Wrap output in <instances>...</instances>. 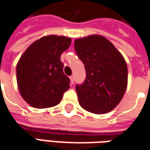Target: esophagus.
I'll return each mask as SVG.
<instances>
[{
    "label": "esophagus",
    "mask_w": 150,
    "mask_h": 150,
    "mask_svg": "<svg viewBox=\"0 0 150 150\" xmlns=\"http://www.w3.org/2000/svg\"><path fill=\"white\" fill-rule=\"evenodd\" d=\"M70 83L73 85V84H74V82H75V77H74L73 75H71V76L70 77Z\"/></svg>",
    "instance_id": "34e87169"
}]
</instances>
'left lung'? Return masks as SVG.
Listing matches in <instances>:
<instances>
[{"instance_id":"left-lung-1","label":"left lung","mask_w":150,"mask_h":150,"mask_svg":"<svg viewBox=\"0 0 150 150\" xmlns=\"http://www.w3.org/2000/svg\"><path fill=\"white\" fill-rule=\"evenodd\" d=\"M74 45L86 72L84 82L75 86L80 106L97 115L110 112L126 90L125 60L114 45L100 35L75 40Z\"/></svg>"}]
</instances>
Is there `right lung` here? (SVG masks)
Wrapping results in <instances>:
<instances>
[{
  "label": "right lung",
  "mask_w": 150,
  "mask_h": 150,
  "mask_svg": "<svg viewBox=\"0 0 150 150\" xmlns=\"http://www.w3.org/2000/svg\"><path fill=\"white\" fill-rule=\"evenodd\" d=\"M70 44L71 39L65 36H44L21 55L16 65V80L21 95L30 105L44 109L61 101L70 80L63 72L60 55Z\"/></svg>",
  "instance_id": "obj_1"
}]
</instances>
